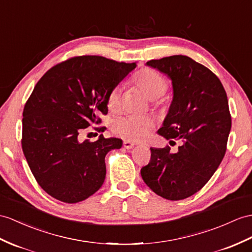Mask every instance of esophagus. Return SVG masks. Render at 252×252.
<instances>
[{
	"label": "esophagus",
	"mask_w": 252,
	"mask_h": 252,
	"mask_svg": "<svg viewBox=\"0 0 252 252\" xmlns=\"http://www.w3.org/2000/svg\"><path fill=\"white\" fill-rule=\"evenodd\" d=\"M123 145H124L126 150H131L132 147L134 146V143L131 142V141H129V140H125L124 142H123Z\"/></svg>",
	"instance_id": "esophagus-1"
}]
</instances>
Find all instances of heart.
<instances>
[{
	"label": "heart",
	"mask_w": 252,
	"mask_h": 252,
	"mask_svg": "<svg viewBox=\"0 0 252 252\" xmlns=\"http://www.w3.org/2000/svg\"><path fill=\"white\" fill-rule=\"evenodd\" d=\"M133 83L151 100L161 97L168 90V81L160 73L151 68L140 70L133 78ZM122 90L115 87L109 92L107 106L111 112L119 111L121 107ZM155 123L152 116H121L112 124L116 136L129 141H143L149 137Z\"/></svg>",
	"instance_id": "1"
}]
</instances>
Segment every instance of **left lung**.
<instances>
[{
    "label": "left lung",
    "mask_w": 252,
    "mask_h": 252,
    "mask_svg": "<svg viewBox=\"0 0 252 252\" xmlns=\"http://www.w3.org/2000/svg\"><path fill=\"white\" fill-rule=\"evenodd\" d=\"M172 80L173 100L157 132L174 142L170 147L151 149V160L141 176L160 197L177 201L198 192L222 161L231 130L228 97L215 73L186 55H172L146 63ZM175 143V142H174Z\"/></svg>",
    "instance_id": "8db88e82"
}]
</instances>
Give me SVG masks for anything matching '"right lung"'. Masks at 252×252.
Returning <instances> with one entry per match:
<instances>
[{
    "label": "right lung",
    "mask_w": 252,
    "mask_h": 252,
    "mask_svg": "<svg viewBox=\"0 0 252 252\" xmlns=\"http://www.w3.org/2000/svg\"><path fill=\"white\" fill-rule=\"evenodd\" d=\"M136 66L81 55L54 65L36 83L23 109L21 145L36 182L52 198L78 203L102 186L107 153L123 141L100 134L94 142H79L78 136L100 124L109 92Z\"/></svg>",
    "instance_id": "1"
}]
</instances>
